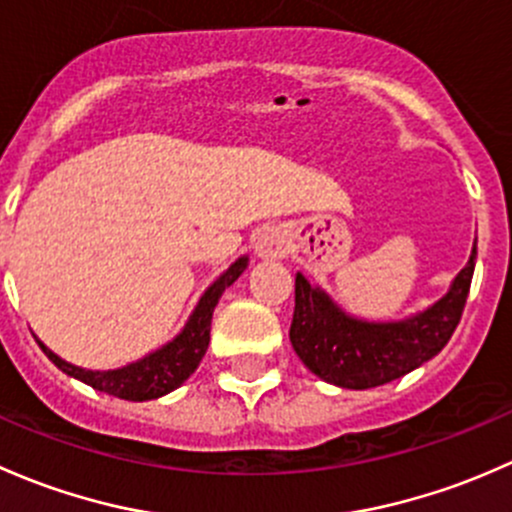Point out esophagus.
<instances>
[{"label": "esophagus", "instance_id": "1", "mask_svg": "<svg viewBox=\"0 0 512 512\" xmlns=\"http://www.w3.org/2000/svg\"><path fill=\"white\" fill-rule=\"evenodd\" d=\"M291 251V239L283 229H266L256 239V254L261 258H286Z\"/></svg>", "mask_w": 512, "mask_h": 512}]
</instances>
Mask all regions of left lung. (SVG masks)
<instances>
[{"mask_svg": "<svg viewBox=\"0 0 512 512\" xmlns=\"http://www.w3.org/2000/svg\"><path fill=\"white\" fill-rule=\"evenodd\" d=\"M476 244L451 288L421 313L370 323L345 313L320 286L295 273L291 345L310 372L342 389H370L404 377L444 350L471 291Z\"/></svg>", "mask_w": 512, "mask_h": 512, "instance_id": "1", "label": "left lung"}]
</instances>
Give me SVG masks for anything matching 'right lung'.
<instances>
[{
	"label": "right lung",
	"mask_w": 512,
	"mask_h": 512,
	"mask_svg": "<svg viewBox=\"0 0 512 512\" xmlns=\"http://www.w3.org/2000/svg\"><path fill=\"white\" fill-rule=\"evenodd\" d=\"M246 266H249V256L236 258L217 281L202 293V298L194 305L184 328L170 342L157 347L150 355L130 362V365L118 367V370H86V367H76L71 362L61 360L56 352H51L39 337H36V342H39L44 355L61 372H66L73 379H81L83 384L98 389V392H105L118 399H128V402H147V399L165 397V394L182 387L189 379V374L199 367L209 347L214 308H217L221 293L246 271Z\"/></svg>",
	"instance_id": "1"
}]
</instances>
